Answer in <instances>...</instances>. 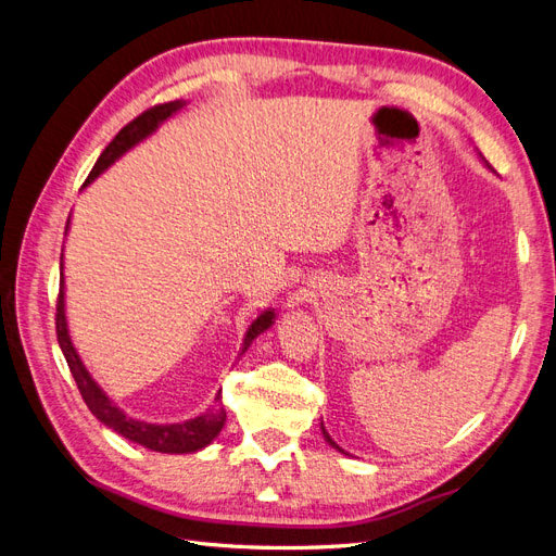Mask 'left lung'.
I'll use <instances>...</instances> for the list:
<instances>
[{"instance_id": "8db88e82", "label": "left lung", "mask_w": 556, "mask_h": 556, "mask_svg": "<svg viewBox=\"0 0 556 556\" xmlns=\"http://www.w3.org/2000/svg\"><path fill=\"white\" fill-rule=\"evenodd\" d=\"M323 433H325V439H327V443H329V445H331V447H336V450H341V447H339V445H336V443H333V441H331V435H329V433H327V431H325V427H323Z\"/></svg>"}]
</instances>
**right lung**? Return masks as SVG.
<instances>
[{"label": "right lung", "instance_id": "add662e5", "mask_svg": "<svg viewBox=\"0 0 556 556\" xmlns=\"http://www.w3.org/2000/svg\"><path fill=\"white\" fill-rule=\"evenodd\" d=\"M178 109H182V102H166V104L150 106L148 111L134 117V121L117 131L115 139L104 148V153L99 155L88 180L83 185L92 182L99 174L106 169V166H111L117 157H121L125 150L137 146L141 139L148 137V134H153L157 129V125L162 121H166L172 113H176ZM66 229H70V220H66ZM66 229H64V233H66ZM60 266H62V255H60ZM271 323H274V313L266 311L255 319V323L250 325L245 339H243L241 355L248 350V345L255 341V336L271 327ZM55 331H58V343L64 352V359H66V364H70V371L78 384V392H80L83 401H86V406L90 408V413L99 419V422H104L109 429L125 435V439L139 443L148 450H155V452L182 454V452H197L201 447H206L225 427L227 413L220 403V394L215 396L213 408H208L204 415H199L194 419H188V422H182V425H148V422H141V419L127 417L121 408L115 406V403H111V399L102 390H99V384L86 371V366H83L78 352L72 345L70 329H66V317H64V280H60V292H58Z\"/></svg>", "mask_w": 556, "mask_h": 556}]
</instances>
